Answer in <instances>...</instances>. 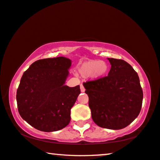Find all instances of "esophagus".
I'll list each match as a JSON object with an SVG mask.
<instances>
[{
	"label": "esophagus",
	"instance_id": "obj_1",
	"mask_svg": "<svg viewBox=\"0 0 160 160\" xmlns=\"http://www.w3.org/2000/svg\"><path fill=\"white\" fill-rule=\"evenodd\" d=\"M80 91L81 92H84L85 91V89L84 88V86L82 85H80Z\"/></svg>",
	"mask_w": 160,
	"mask_h": 160
}]
</instances>
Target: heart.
<instances>
[{"mask_svg":"<svg viewBox=\"0 0 160 160\" xmlns=\"http://www.w3.org/2000/svg\"><path fill=\"white\" fill-rule=\"evenodd\" d=\"M108 69V66L106 62L92 59L83 62L78 67V71L79 75L83 78L89 77L93 80H98L106 74Z\"/></svg>","mask_w":160,"mask_h":160,"instance_id":"obj_1","label":"heart"}]
</instances>
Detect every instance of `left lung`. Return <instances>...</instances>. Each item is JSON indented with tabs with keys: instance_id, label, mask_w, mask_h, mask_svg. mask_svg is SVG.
Listing matches in <instances>:
<instances>
[{
	"instance_id": "obj_1",
	"label": "left lung",
	"mask_w": 160,
	"mask_h": 160,
	"mask_svg": "<svg viewBox=\"0 0 160 160\" xmlns=\"http://www.w3.org/2000/svg\"><path fill=\"white\" fill-rule=\"evenodd\" d=\"M108 76L83 83L93 121L102 128L121 129L140 113L143 90L138 75L125 61L108 58Z\"/></svg>"
}]
</instances>
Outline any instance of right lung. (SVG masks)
<instances>
[{
	"label": "right lung",
	"instance_id": "right-lung-1",
	"mask_svg": "<svg viewBox=\"0 0 160 160\" xmlns=\"http://www.w3.org/2000/svg\"><path fill=\"white\" fill-rule=\"evenodd\" d=\"M71 60L63 57L40 59L26 71L17 91L19 115L42 132L62 129L71 121V109L80 94V85H65Z\"/></svg>",
	"mask_w": 160,
	"mask_h": 160
}]
</instances>
